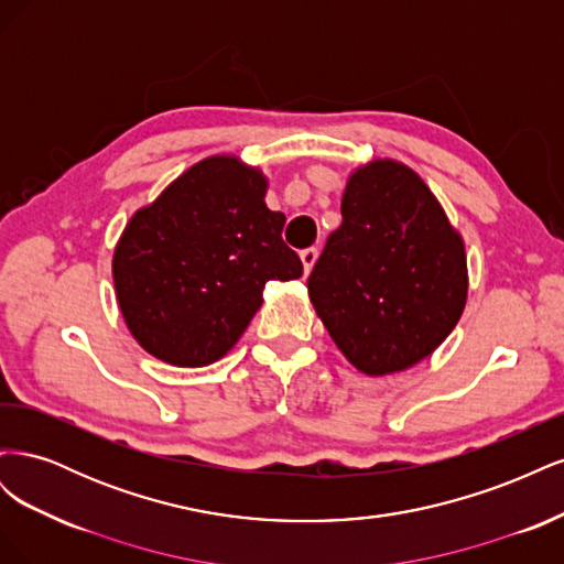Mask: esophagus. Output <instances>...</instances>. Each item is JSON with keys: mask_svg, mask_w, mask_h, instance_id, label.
Instances as JSON below:
<instances>
[{"mask_svg": "<svg viewBox=\"0 0 564 564\" xmlns=\"http://www.w3.org/2000/svg\"><path fill=\"white\" fill-rule=\"evenodd\" d=\"M301 261H303V272H305V275H308V272H311L313 265H315V261H317V249H315V247L303 249V251H301Z\"/></svg>", "mask_w": 564, "mask_h": 564, "instance_id": "obj_1", "label": "esophagus"}]
</instances>
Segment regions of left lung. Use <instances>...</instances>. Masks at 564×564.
I'll return each mask as SVG.
<instances>
[{
	"mask_svg": "<svg viewBox=\"0 0 564 564\" xmlns=\"http://www.w3.org/2000/svg\"><path fill=\"white\" fill-rule=\"evenodd\" d=\"M340 216L308 278L317 317L367 377L419 365L464 315V237L423 178L395 160L355 169Z\"/></svg>",
	"mask_w": 564,
	"mask_h": 564,
	"instance_id": "1",
	"label": "left lung"
}]
</instances>
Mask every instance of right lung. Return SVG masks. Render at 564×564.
<instances>
[{
    "label": "right lung",
    "mask_w": 564,
    "mask_h": 564,
    "mask_svg": "<svg viewBox=\"0 0 564 564\" xmlns=\"http://www.w3.org/2000/svg\"><path fill=\"white\" fill-rule=\"evenodd\" d=\"M268 178L212 155L135 212L112 253L117 305L139 346L174 367H207L240 340L270 280H299L282 242L284 214L265 207Z\"/></svg>",
    "instance_id": "right-lung-1"
}]
</instances>
